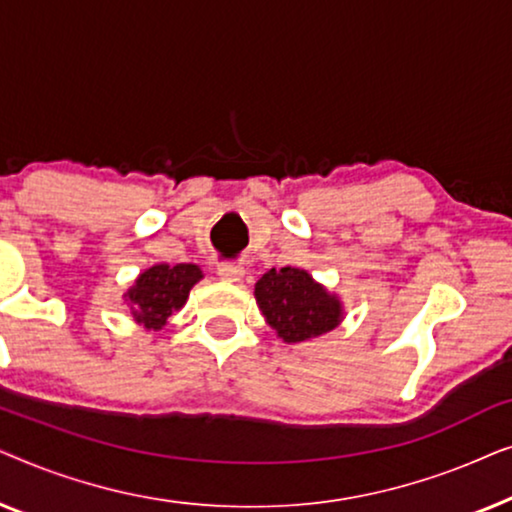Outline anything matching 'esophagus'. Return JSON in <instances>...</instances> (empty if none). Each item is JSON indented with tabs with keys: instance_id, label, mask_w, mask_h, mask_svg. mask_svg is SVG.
Masks as SVG:
<instances>
[{
	"instance_id": "obj_1",
	"label": "esophagus",
	"mask_w": 512,
	"mask_h": 512,
	"mask_svg": "<svg viewBox=\"0 0 512 512\" xmlns=\"http://www.w3.org/2000/svg\"><path fill=\"white\" fill-rule=\"evenodd\" d=\"M219 277L223 279V282H242L244 277V268L242 265H233V263H226V265H219Z\"/></svg>"
}]
</instances>
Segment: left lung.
<instances>
[{
  "label": "left lung",
  "instance_id": "left-lung-1",
  "mask_svg": "<svg viewBox=\"0 0 512 512\" xmlns=\"http://www.w3.org/2000/svg\"><path fill=\"white\" fill-rule=\"evenodd\" d=\"M254 296L265 321L286 345L331 333L345 319L338 293L303 268L268 270L256 282Z\"/></svg>",
  "mask_w": 512,
  "mask_h": 512
}]
</instances>
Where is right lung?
I'll return each mask as SVG.
<instances>
[{"label": "right lung", "instance_id": "add662e5", "mask_svg": "<svg viewBox=\"0 0 512 512\" xmlns=\"http://www.w3.org/2000/svg\"><path fill=\"white\" fill-rule=\"evenodd\" d=\"M205 277L195 263H156L149 270L139 272L128 291L123 293L130 307L132 319L146 331H160L186 305L188 293Z\"/></svg>", "mask_w": 512, "mask_h": 512}]
</instances>
